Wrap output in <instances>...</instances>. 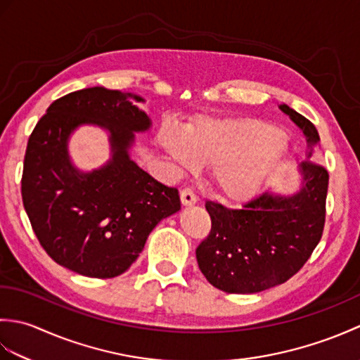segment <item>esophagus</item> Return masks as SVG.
<instances>
[{
    "mask_svg": "<svg viewBox=\"0 0 360 360\" xmlns=\"http://www.w3.org/2000/svg\"><path fill=\"white\" fill-rule=\"evenodd\" d=\"M181 202L182 205H193L198 202V196L193 193L192 188L181 190Z\"/></svg>",
    "mask_w": 360,
    "mask_h": 360,
    "instance_id": "obj_1",
    "label": "esophagus"
}]
</instances>
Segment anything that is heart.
<instances>
[{
	"mask_svg": "<svg viewBox=\"0 0 360 360\" xmlns=\"http://www.w3.org/2000/svg\"><path fill=\"white\" fill-rule=\"evenodd\" d=\"M159 145L178 172L210 165V181L229 202L255 198L286 162V136L258 119H200L182 131L165 125Z\"/></svg>",
	"mask_w": 360,
	"mask_h": 360,
	"instance_id": "b5f03b06",
	"label": "heart"
}]
</instances>
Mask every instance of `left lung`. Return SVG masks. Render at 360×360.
<instances>
[{
	"mask_svg": "<svg viewBox=\"0 0 360 360\" xmlns=\"http://www.w3.org/2000/svg\"><path fill=\"white\" fill-rule=\"evenodd\" d=\"M278 108L302 129L309 147L307 160L298 165L297 192H266L241 209L205 202L212 231L196 249L198 266L210 285L229 294H255L288 281L322 238L330 176L311 160L319 133L288 105Z\"/></svg>",
	"mask_w": 360,
	"mask_h": 360,
	"instance_id": "obj_1",
	"label": "left lung"
}]
</instances>
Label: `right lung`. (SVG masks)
<instances>
[{
	"mask_svg": "<svg viewBox=\"0 0 360 360\" xmlns=\"http://www.w3.org/2000/svg\"><path fill=\"white\" fill-rule=\"evenodd\" d=\"M141 96L103 86L57 98L29 137L21 195L38 241L53 262L91 278L124 274L153 229L181 209L179 192L129 156L134 133L151 127ZM82 124L109 131L112 158L91 172L70 160L67 142Z\"/></svg>",
	"mask_w": 360,
	"mask_h": 360,
	"instance_id": "1",
	"label": "right lung"
}]
</instances>
